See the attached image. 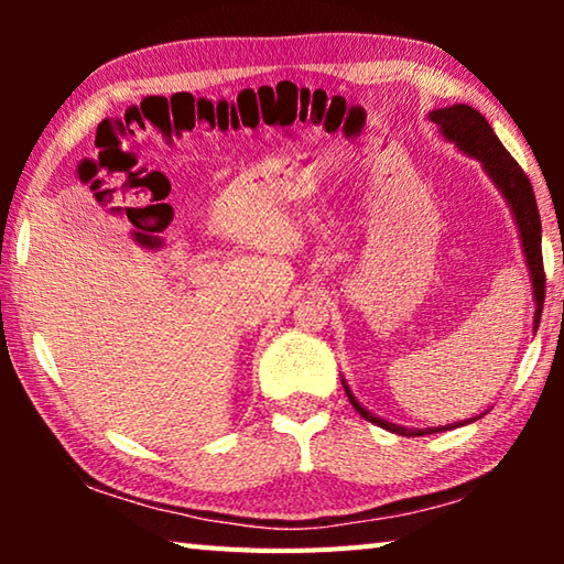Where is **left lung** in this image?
<instances>
[{"instance_id":"obj_1","label":"left lung","mask_w":564,"mask_h":564,"mask_svg":"<svg viewBox=\"0 0 564 564\" xmlns=\"http://www.w3.org/2000/svg\"><path fill=\"white\" fill-rule=\"evenodd\" d=\"M431 121L437 123V129H441L443 137L447 141H453L463 154L480 161L485 174L490 176V181L498 186L505 202H508L510 212L514 216V226H518V234H520L524 263H528V271H530L532 295H534V330H538V323L542 316V303H545V269H542V224H540V212H538V202H534L530 178L524 176V171L518 166V161L508 154V149L500 144V139L495 137L492 127L485 121V117L477 109L467 107V104H453V107L431 111ZM343 388H346V395L350 400V405L358 410V415H362L380 427H386L390 433H398L405 437L453 431V427L467 425L475 420V417L460 420V423L441 425V427H403V425L388 423V420L378 417L370 413V410L362 408L356 400V395L350 393L346 380H343Z\"/></svg>"}]
</instances>
